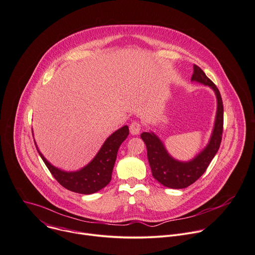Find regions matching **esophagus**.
Masks as SVG:
<instances>
[{
  "instance_id": "obj_1",
  "label": "esophagus",
  "mask_w": 255,
  "mask_h": 255,
  "mask_svg": "<svg viewBox=\"0 0 255 255\" xmlns=\"http://www.w3.org/2000/svg\"><path fill=\"white\" fill-rule=\"evenodd\" d=\"M140 128H142V126H140V124L137 123V122H133L129 126V131L132 135H137L140 131Z\"/></svg>"
}]
</instances>
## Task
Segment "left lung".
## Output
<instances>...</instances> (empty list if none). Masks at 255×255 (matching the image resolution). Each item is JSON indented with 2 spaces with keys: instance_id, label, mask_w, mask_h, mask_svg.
<instances>
[{
  "instance_id": "1",
  "label": "left lung",
  "mask_w": 255,
  "mask_h": 255,
  "mask_svg": "<svg viewBox=\"0 0 255 255\" xmlns=\"http://www.w3.org/2000/svg\"><path fill=\"white\" fill-rule=\"evenodd\" d=\"M191 82L209 86L217 98V112L208 145L189 161H179L169 154L160 137L153 131H144L140 137L147 147L148 160L154 178L169 188H185L195 182L207 170L211 161L217 154L222 140L224 108L223 101L216 85L206 76L205 72L193 65Z\"/></svg>"
}]
</instances>
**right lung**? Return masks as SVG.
Listing matches in <instances>:
<instances>
[{
    "mask_svg": "<svg viewBox=\"0 0 255 255\" xmlns=\"http://www.w3.org/2000/svg\"><path fill=\"white\" fill-rule=\"evenodd\" d=\"M128 135V127L125 126L112 132L103 143L96 156L77 171H65L50 164L36 149L53 177L65 188L82 194H91L105 187L111 180V174L118 151Z\"/></svg>",
    "mask_w": 255,
    "mask_h": 255,
    "instance_id": "obj_1",
    "label": "right lung"
}]
</instances>
